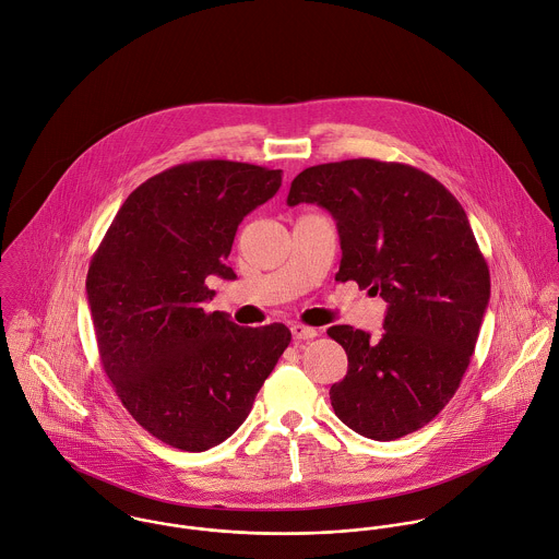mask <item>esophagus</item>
I'll return each mask as SVG.
<instances>
[{
	"instance_id": "34e87169",
	"label": "esophagus",
	"mask_w": 559,
	"mask_h": 559,
	"mask_svg": "<svg viewBox=\"0 0 559 559\" xmlns=\"http://www.w3.org/2000/svg\"><path fill=\"white\" fill-rule=\"evenodd\" d=\"M292 335L296 342H307V340H313L318 335V331L311 326H305V324H292Z\"/></svg>"
}]
</instances>
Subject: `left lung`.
I'll return each instance as SVG.
<instances>
[{
  "label": "left lung",
  "mask_w": 559,
  "mask_h": 559,
  "mask_svg": "<svg viewBox=\"0 0 559 559\" xmlns=\"http://www.w3.org/2000/svg\"><path fill=\"white\" fill-rule=\"evenodd\" d=\"M326 209L340 233L335 281L388 302L383 333L340 324L348 355L331 388L337 418L392 442L431 423L457 392L490 302V270L466 211L433 176L403 163L350 158L300 171L287 204Z\"/></svg>",
  "instance_id": "left-lung-1"
}]
</instances>
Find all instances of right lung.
I'll list each match as a JSON object with an SVG mask.
<instances>
[{"label":"right lung","mask_w":559,"mask_h":559,"mask_svg":"<svg viewBox=\"0 0 559 559\" xmlns=\"http://www.w3.org/2000/svg\"><path fill=\"white\" fill-rule=\"evenodd\" d=\"M281 169L193 160L139 185L86 274L99 359L119 401L156 440L200 453L230 438L292 342L285 324L237 326L211 300L241 219L281 187Z\"/></svg>","instance_id":"1"}]
</instances>
